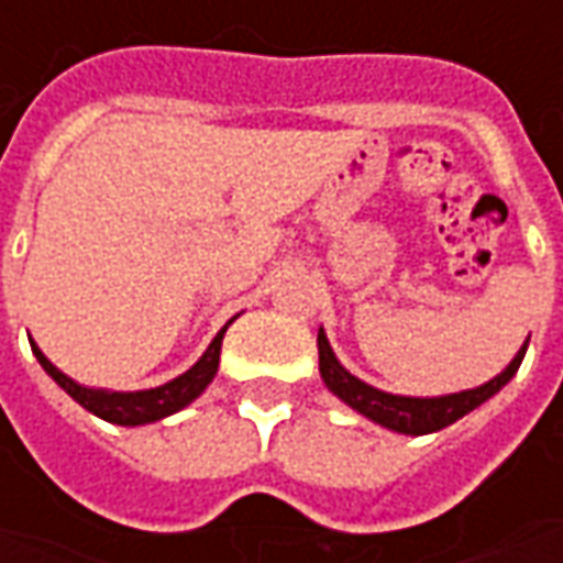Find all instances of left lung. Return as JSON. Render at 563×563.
<instances>
[{
  "mask_svg": "<svg viewBox=\"0 0 563 563\" xmlns=\"http://www.w3.org/2000/svg\"><path fill=\"white\" fill-rule=\"evenodd\" d=\"M319 346V374L343 404H350L353 410H358L362 416H367L371 422L383 424L389 431H398V434H431V431H440L446 424L459 422L461 416H467L471 410H476L479 404H485L492 395L507 386L509 379L516 377L521 358H525V350L528 343L521 346L516 358L509 362L507 371H500L495 379H488L485 386H476V389L455 391V395H443V398H404V395H389V391H379L374 386H367L358 377H353L346 367L338 362V355L331 350L325 331L319 329L317 338Z\"/></svg>",
  "mask_w": 563,
  "mask_h": 563,
  "instance_id": "left-lung-1",
  "label": "left lung"
}]
</instances>
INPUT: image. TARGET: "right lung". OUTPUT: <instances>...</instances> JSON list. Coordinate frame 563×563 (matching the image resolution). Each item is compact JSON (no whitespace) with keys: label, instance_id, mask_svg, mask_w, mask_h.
Wrapping results in <instances>:
<instances>
[{"label":"right lung","instance_id":"1","mask_svg":"<svg viewBox=\"0 0 563 563\" xmlns=\"http://www.w3.org/2000/svg\"><path fill=\"white\" fill-rule=\"evenodd\" d=\"M229 329V325H225ZM225 329L210 341V346L205 350V355L198 358L196 365L189 367L186 374H180L172 383L165 386H156V389H144V391H104V389H87L80 386L71 377H66L59 367H54V362H47V355L32 343V353L35 358L42 362V367L56 379L59 389H66L75 401L90 410L92 416H99L104 422L114 424H147V422H159L165 416L177 413L184 410L186 404H192L208 389V383L217 377V367H220V346H222V334Z\"/></svg>","mask_w":563,"mask_h":563}]
</instances>
